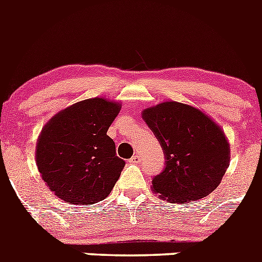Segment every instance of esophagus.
Returning a JSON list of instances; mask_svg holds the SVG:
<instances>
[{
	"label": "esophagus",
	"instance_id": "34e87169",
	"mask_svg": "<svg viewBox=\"0 0 262 262\" xmlns=\"http://www.w3.org/2000/svg\"><path fill=\"white\" fill-rule=\"evenodd\" d=\"M140 159H142V156H140V154H139V152H138V154L134 155V156L131 157V159H129V160H131L133 163H138V161H140Z\"/></svg>",
	"mask_w": 262,
	"mask_h": 262
}]
</instances>
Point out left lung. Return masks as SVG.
Here are the masks:
<instances>
[{"mask_svg":"<svg viewBox=\"0 0 262 262\" xmlns=\"http://www.w3.org/2000/svg\"><path fill=\"white\" fill-rule=\"evenodd\" d=\"M142 117L165 152V168L152 191L170 203L193 202L214 191L230 165V143L221 126L200 108L166 101Z\"/></svg>","mask_w":262,"mask_h":262,"instance_id":"obj_1","label":"left lung"}]
</instances>
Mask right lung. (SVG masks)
<instances>
[{"instance_id": "1", "label": "right lung", "mask_w": 262, "mask_h": 262, "mask_svg": "<svg viewBox=\"0 0 262 262\" xmlns=\"http://www.w3.org/2000/svg\"><path fill=\"white\" fill-rule=\"evenodd\" d=\"M120 107V103L99 97L84 99L45 124L36 143V166L57 198L73 205H93L111 193L124 168L107 135Z\"/></svg>"}]
</instances>
